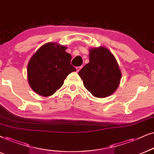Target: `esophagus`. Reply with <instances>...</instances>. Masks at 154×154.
Wrapping results in <instances>:
<instances>
[{
  "label": "esophagus",
  "mask_w": 154,
  "mask_h": 154,
  "mask_svg": "<svg viewBox=\"0 0 154 154\" xmlns=\"http://www.w3.org/2000/svg\"><path fill=\"white\" fill-rule=\"evenodd\" d=\"M82 68V66H80V67H76V69H77V72H78Z\"/></svg>",
  "instance_id": "esophagus-1"
}]
</instances>
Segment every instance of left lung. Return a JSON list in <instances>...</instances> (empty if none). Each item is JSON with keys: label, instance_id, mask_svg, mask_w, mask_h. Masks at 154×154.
I'll return each mask as SVG.
<instances>
[{"label": "left lung", "instance_id": "8db88e82", "mask_svg": "<svg viewBox=\"0 0 154 154\" xmlns=\"http://www.w3.org/2000/svg\"><path fill=\"white\" fill-rule=\"evenodd\" d=\"M89 62L79 72L84 86L98 98L110 96L119 86L122 72L115 57L105 47L90 48Z\"/></svg>", "mask_w": 154, "mask_h": 154}]
</instances>
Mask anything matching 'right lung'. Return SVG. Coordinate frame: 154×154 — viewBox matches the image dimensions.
Segmentation results:
<instances>
[{
	"label": "right lung",
	"instance_id": "obj_1",
	"mask_svg": "<svg viewBox=\"0 0 154 154\" xmlns=\"http://www.w3.org/2000/svg\"><path fill=\"white\" fill-rule=\"evenodd\" d=\"M67 47L48 42L40 47L29 60L27 69L28 83L35 92L51 96L63 86L69 73L76 71L70 64L72 56Z\"/></svg>",
	"mask_w": 154,
	"mask_h": 154
}]
</instances>
